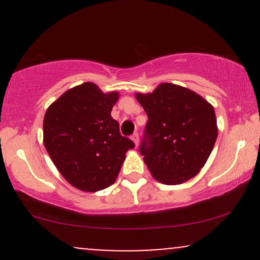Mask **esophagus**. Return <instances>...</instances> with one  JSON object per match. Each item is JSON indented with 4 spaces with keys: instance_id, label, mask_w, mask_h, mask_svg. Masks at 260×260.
<instances>
[{
    "instance_id": "esophagus-1",
    "label": "esophagus",
    "mask_w": 260,
    "mask_h": 260,
    "mask_svg": "<svg viewBox=\"0 0 260 260\" xmlns=\"http://www.w3.org/2000/svg\"><path fill=\"white\" fill-rule=\"evenodd\" d=\"M131 139L133 140V143L136 144V147H138V143H139V136L138 133H134L132 137H131Z\"/></svg>"
}]
</instances>
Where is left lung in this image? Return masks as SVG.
I'll list each match as a JSON object with an SVG mask.
<instances>
[{"label":"left lung","instance_id":"1","mask_svg":"<svg viewBox=\"0 0 260 260\" xmlns=\"http://www.w3.org/2000/svg\"><path fill=\"white\" fill-rule=\"evenodd\" d=\"M148 115L140 154L156 181L175 186L199 174L217 138L214 107L184 86L161 83L153 92H137Z\"/></svg>","mask_w":260,"mask_h":260}]
</instances>
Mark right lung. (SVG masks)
Instances as JSON below:
<instances>
[{"label":"right lung","instance_id":"obj_1","mask_svg":"<svg viewBox=\"0 0 260 260\" xmlns=\"http://www.w3.org/2000/svg\"><path fill=\"white\" fill-rule=\"evenodd\" d=\"M118 98V91L103 92L86 82L64 91L45 112V148L59 174L80 190L98 192L115 183L134 148L111 117Z\"/></svg>","mask_w":260,"mask_h":260}]
</instances>
